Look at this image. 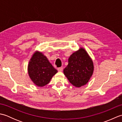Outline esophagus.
<instances>
[{
	"label": "esophagus",
	"mask_w": 122,
	"mask_h": 122,
	"mask_svg": "<svg viewBox=\"0 0 122 122\" xmlns=\"http://www.w3.org/2000/svg\"><path fill=\"white\" fill-rule=\"evenodd\" d=\"M58 71L59 72H62L63 71V68L62 67H60V68H58Z\"/></svg>",
	"instance_id": "esophagus-1"
}]
</instances>
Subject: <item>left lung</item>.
Returning <instances> with one entry per match:
<instances>
[{
    "instance_id": "8db88e82",
    "label": "left lung",
    "mask_w": 122,
    "mask_h": 122,
    "mask_svg": "<svg viewBox=\"0 0 122 122\" xmlns=\"http://www.w3.org/2000/svg\"><path fill=\"white\" fill-rule=\"evenodd\" d=\"M68 62V65L63 70V73L69 82L77 87L86 84L94 70L93 61L87 52L81 48L71 54Z\"/></svg>"
}]
</instances>
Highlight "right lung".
I'll return each instance as SVG.
<instances>
[{"label":"right lung","mask_w":122,"mask_h":122,"mask_svg":"<svg viewBox=\"0 0 122 122\" xmlns=\"http://www.w3.org/2000/svg\"><path fill=\"white\" fill-rule=\"evenodd\" d=\"M28 70L32 82L40 87L48 84L58 72L49 62L46 57L39 51L34 53L30 60Z\"/></svg>","instance_id":"obj_1"}]
</instances>
